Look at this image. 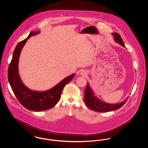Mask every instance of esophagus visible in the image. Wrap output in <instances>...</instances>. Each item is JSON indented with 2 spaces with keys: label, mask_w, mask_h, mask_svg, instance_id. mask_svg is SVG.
I'll return each mask as SVG.
<instances>
[{
  "label": "esophagus",
  "mask_w": 148,
  "mask_h": 148,
  "mask_svg": "<svg viewBox=\"0 0 148 148\" xmlns=\"http://www.w3.org/2000/svg\"><path fill=\"white\" fill-rule=\"evenodd\" d=\"M80 74H81V75H85L86 74V72H85V71H82L80 73Z\"/></svg>",
  "instance_id": "1"
}]
</instances>
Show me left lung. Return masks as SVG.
<instances>
[{"mask_svg":"<svg viewBox=\"0 0 148 148\" xmlns=\"http://www.w3.org/2000/svg\"><path fill=\"white\" fill-rule=\"evenodd\" d=\"M114 36V39L116 42L119 43L120 45L125 47L124 43L123 42L121 37L118 33H114L112 34ZM127 98L123 101L117 104H109L104 103L100 100L94 94L93 91L87 83V85L84 92V101L87 106L94 111L98 112H107L117 110L123 106L127 101Z\"/></svg>","mask_w":148,"mask_h":148,"instance_id":"obj_1","label":"left lung"}]
</instances>
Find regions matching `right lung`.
Returning a JSON list of instances; mask_svg holds the SVG:
<instances>
[{"label":"right lung","mask_w":148,"mask_h":148,"mask_svg":"<svg viewBox=\"0 0 148 148\" xmlns=\"http://www.w3.org/2000/svg\"><path fill=\"white\" fill-rule=\"evenodd\" d=\"M39 33V31L31 32L26 39L17 44L8 71V81L16 98L24 108L35 112L48 110L56 106L61 97L64 87L75 76V74H71L51 89L44 92L30 90L23 83L18 72V63L21 49L28 39Z\"/></svg>","instance_id":"1"}]
</instances>
